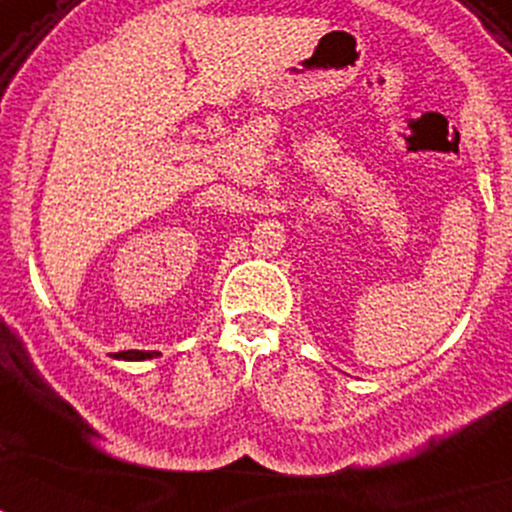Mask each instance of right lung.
Returning a JSON list of instances; mask_svg holds the SVG:
<instances>
[{
	"label": "right lung",
	"mask_w": 512,
	"mask_h": 512,
	"mask_svg": "<svg viewBox=\"0 0 512 512\" xmlns=\"http://www.w3.org/2000/svg\"><path fill=\"white\" fill-rule=\"evenodd\" d=\"M120 359H128V361H143V359H151V356H158V354H151V351H120Z\"/></svg>",
	"instance_id": "add662e5"
}]
</instances>
